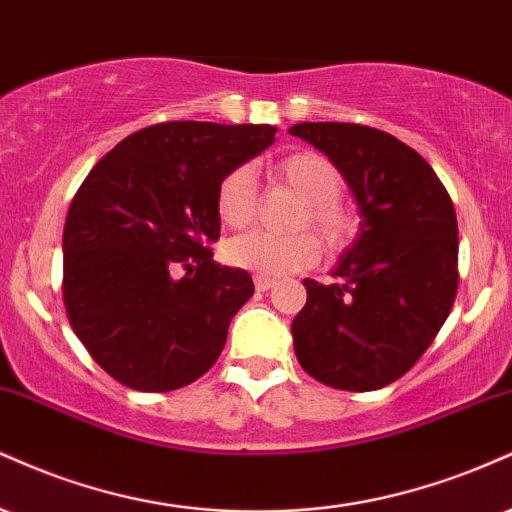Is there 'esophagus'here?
<instances>
[{
	"mask_svg": "<svg viewBox=\"0 0 512 512\" xmlns=\"http://www.w3.org/2000/svg\"><path fill=\"white\" fill-rule=\"evenodd\" d=\"M254 285H256L258 292H268L270 287H275V280L273 278H266V275H256Z\"/></svg>",
	"mask_w": 512,
	"mask_h": 512,
	"instance_id": "esophagus-1",
	"label": "esophagus"
}]
</instances>
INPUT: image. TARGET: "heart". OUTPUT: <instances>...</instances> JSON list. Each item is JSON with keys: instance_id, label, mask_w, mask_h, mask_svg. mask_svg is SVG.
<instances>
[{"instance_id": "obj_1", "label": "heart", "mask_w": 512, "mask_h": 512, "mask_svg": "<svg viewBox=\"0 0 512 512\" xmlns=\"http://www.w3.org/2000/svg\"><path fill=\"white\" fill-rule=\"evenodd\" d=\"M275 179L290 186L304 198L297 215V225H309L321 234L330 249H340L352 239L354 222L350 210L340 206V196L345 191L342 172L326 155L314 150H299L287 155L273 167ZM220 220L227 227H246L256 215V184L254 174L246 167H237L222 179L215 196ZM321 254L318 239L311 232L275 234L254 230L232 237L225 244V258L232 266L251 270L266 278H282V275L299 273L314 266Z\"/></svg>"}]
</instances>
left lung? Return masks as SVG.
I'll list each match as a JSON object with an SVG mask.
<instances>
[{"label":"left lung","instance_id":"obj_1","mask_svg":"<svg viewBox=\"0 0 512 512\" xmlns=\"http://www.w3.org/2000/svg\"><path fill=\"white\" fill-rule=\"evenodd\" d=\"M290 134L328 155L362 215L330 270L335 282L304 280L294 354L330 388L378 390L412 369L450 314L458 290L453 201L429 162L386 131L302 122Z\"/></svg>","mask_w":512,"mask_h":512}]
</instances>
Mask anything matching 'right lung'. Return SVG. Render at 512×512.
I'll return each instance as SVG.
<instances>
[{
    "mask_svg": "<svg viewBox=\"0 0 512 512\" xmlns=\"http://www.w3.org/2000/svg\"><path fill=\"white\" fill-rule=\"evenodd\" d=\"M268 124L165 122L126 136L88 172L64 225V306L90 357L143 393L201 378L254 294L218 266L222 179L275 141ZM182 265L187 275L176 278Z\"/></svg>",
    "mask_w": 512,
    "mask_h": 512,
    "instance_id": "right-lung-1",
    "label": "right lung"
}]
</instances>
